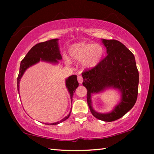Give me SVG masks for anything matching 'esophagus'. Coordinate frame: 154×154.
<instances>
[{"label":"esophagus","mask_w":154,"mask_h":154,"mask_svg":"<svg viewBox=\"0 0 154 154\" xmlns=\"http://www.w3.org/2000/svg\"><path fill=\"white\" fill-rule=\"evenodd\" d=\"M77 80H78V82H79V83H82V82H83V77L82 76H78Z\"/></svg>","instance_id":"obj_1"}]
</instances>
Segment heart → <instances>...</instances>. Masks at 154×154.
I'll return each mask as SVG.
<instances>
[{
	"mask_svg": "<svg viewBox=\"0 0 154 154\" xmlns=\"http://www.w3.org/2000/svg\"><path fill=\"white\" fill-rule=\"evenodd\" d=\"M69 54L72 60L82 61L83 69H94L100 63L104 55L103 46L98 43L80 42L75 43L69 48ZM67 62H70L66 58Z\"/></svg>",
	"mask_w": 154,
	"mask_h": 154,
	"instance_id": "b5f03b06",
	"label": "heart"
}]
</instances>
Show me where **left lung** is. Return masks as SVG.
Listing matches in <instances>:
<instances>
[{
  "mask_svg": "<svg viewBox=\"0 0 154 154\" xmlns=\"http://www.w3.org/2000/svg\"><path fill=\"white\" fill-rule=\"evenodd\" d=\"M101 41L107 56L94 69L83 72L82 84L88 90L87 102L93 116L104 122H113L121 118L134 106L139 75L134 56L126 46L117 40L102 38ZM109 89L120 92V101L109 112H96L93 108L92 96Z\"/></svg>",
  "mask_w": 154,
  "mask_h": 154,
  "instance_id": "1",
  "label": "left lung"
}]
</instances>
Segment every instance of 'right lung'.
<instances>
[{
  "label": "right lung",
  "instance_id": "right-lung-1",
  "mask_svg": "<svg viewBox=\"0 0 154 154\" xmlns=\"http://www.w3.org/2000/svg\"><path fill=\"white\" fill-rule=\"evenodd\" d=\"M58 41V38H54V39L47 41L45 42L38 43L35 46H33L30 49V50L28 52V54L26 55L24 58L22 60L20 63V72L17 80V91L19 93L20 80L22 79L23 75L24 74V72L28 68L38 63L41 61L48 62V63L52 64H58L59 63V60H61L62 56L60 51ZM65 85H66V88H67L68 92L70 94V98H71V101L72 103L73 94L75 93L77 87L79 86L77 75H72L67 77L65 79ZM71 113V109L69 115L61 119L60 121L48 124V125H52L53 126V125H57L61 123V122L65 121L69 118Z\"/></svg>",
  "mask_w": 154,
  "mask_h": 154
}]
</instances>
